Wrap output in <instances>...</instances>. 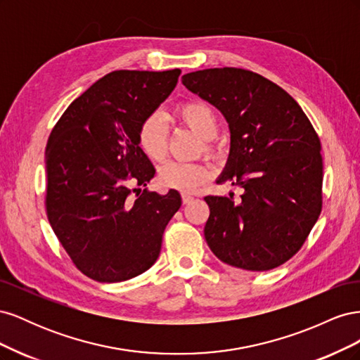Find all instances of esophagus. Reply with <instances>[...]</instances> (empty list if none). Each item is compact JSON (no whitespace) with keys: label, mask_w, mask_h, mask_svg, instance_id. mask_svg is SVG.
Masks as SVG:
<instances>
[{"label":"esophagus","mask_w":360,"mask_h":360,"mask_svg":"<svg viewBox=\"0 0 360 360\" xmlns=\"http://www.w3.org/2000/svg\"><path fill=\"white\" fill-rule=\"evenodd\" d=\"M181 200H183V204H189V202L193 201V197H192V195H189V193H183L181 195Z\"/></svg>","instance_id":"1"}]
</instances>
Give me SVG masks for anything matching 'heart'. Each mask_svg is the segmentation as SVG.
I'll use <instances>...</instances> for the list:
<instances>
[{
  "label": "heart",
  "mask_w": 360,
  "mask_h": 360,
  "mask_svg": "<svg viewBox=\"0 0 360 360\" xmlns=\"http://www.w3.org/2000/svg\"><path fill=\"white\" fill-rule=\"evenodd\" d=\"M177 115L195 134L204 139V150H212V139L219 132V122L210 105L201 101H189L179 105ZM139 146L155 162L167 156V127L158 114L148 115L139 127ZM212 176V169L202 162H169L160 169L159 180L168 189L193 192Z\"/></svg>",
  "instance_id": "b5f03b06"
}]
</instances>
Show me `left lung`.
Returning a JSON list of instances; mask_svg holds the SVG:
<instances>
[{"label":"left lung","instance_id":"8db88e82","mask_svg":"<svg viewBox=\"0 0 360 360\" xmlns=\"http://www.w3.org/2000/svg\"><path fill=\"white\" fill-rule=\"evenodd\" d=\"M186 89L216 106L230 126L231 147L216 183L240 186L205 197L204 237L224 263L266 271L307 240L323 205L320 138L299 103L279 85L245 69L216 68L181 76Z\"/></svg>","mask_w":360,"mask_h":360}]
</instances>
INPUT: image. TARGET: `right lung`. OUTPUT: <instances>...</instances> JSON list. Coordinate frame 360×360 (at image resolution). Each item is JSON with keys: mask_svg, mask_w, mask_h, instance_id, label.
<instances>
[{"mask_svg": "<svg viewBox=\"0 0 360 360\" xmlns=\"http://www.w3.org/2000/svg\"><path fill=\"white\" fill-rule=\"evenodd\" d=\"M181 70H115L68 108L46 146V214L73 264L97 282H122L156 263L180 209L177 191L146 189L155 167L139 127Z\"/></svg>", "mask_w": 360, "mask_h": 360, "instance_id": "right-lung-1", "label": "right lung"}]
</instances>
